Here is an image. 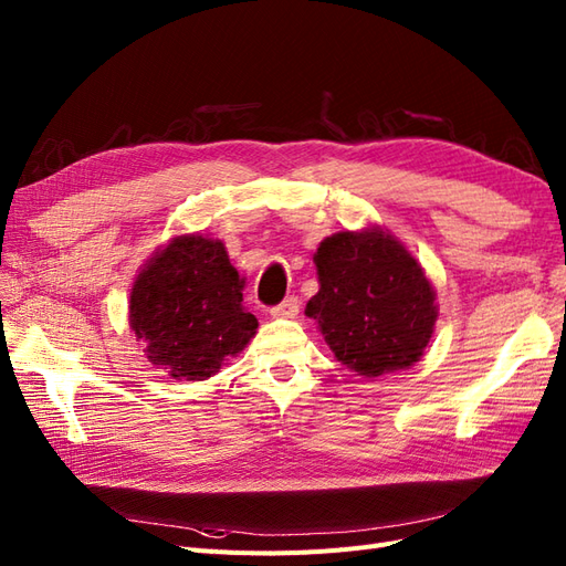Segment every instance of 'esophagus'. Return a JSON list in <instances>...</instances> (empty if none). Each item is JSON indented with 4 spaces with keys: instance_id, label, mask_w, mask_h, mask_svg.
I'll return each mask as SVG.
<instances>
[{
    "instance_id": "esophagus-1",
    "label": "esophagus",
    "mask_w": 566,
    "mask_h": 566,
    "mask_svg": "<svg viewBox=\"0 0 566 566\" xmlns=\"http://www.w3.org/2000/svg\"><path fill=\"white\" fill-rule=\"evenodd\" d=\"M297 314H300V300L295 295L285 297L281 304H276L271 310V316H276V318H295Z\"/></svg>"
}]
</instances>
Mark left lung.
Here are the masks:
<instances>
[{"instance_id":"obj_1","label":"left lung","mask_w":566,"mask_h":566,"mask_svg":"<svg viewBox=\"0 0 566 566\" xmlns=\"http://www.w3.org/2000/svg\"><path fill=\"white\" fill-rule=\"evenodd\" d=\"M321 290L306 316L347 368L378 378L413 366L432 337L434 290L408 250L380 229L339 231L318 245Z\"/></svg>"}]
</instances>
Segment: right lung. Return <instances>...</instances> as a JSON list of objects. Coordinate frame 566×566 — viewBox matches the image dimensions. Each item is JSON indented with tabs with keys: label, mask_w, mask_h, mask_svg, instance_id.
<instances>
[{
	"label": "right lung",
	"mask_w": 566,
	"mask_h": 566,
	"mask_svg": "<svg viewBox=\"0 0 566 566\" xmlns=\"http://www.w3.org/2000/svg\"><path fill=\"white\" fill-rule=\"evenodd\" d=\"M243 283L221 241L175 238L132 287L129 323L148 361L177 380L212 378L256 333Z\"/></svg>",
	"instance_id": "obj_1"
}]
</instances>
